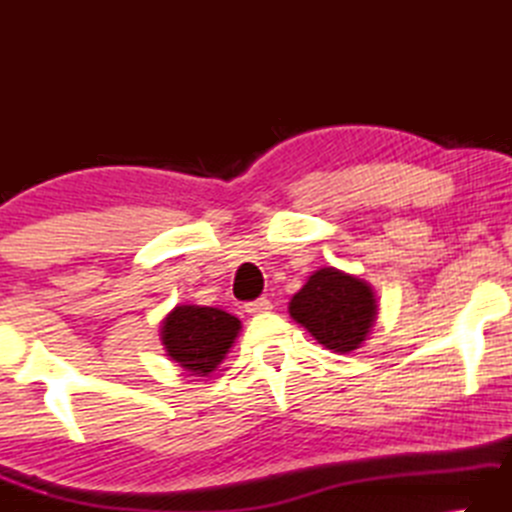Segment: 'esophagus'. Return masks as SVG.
I'll return each instance as SVG.
<instances>
[{"instance_id": "1", "label": "esophagus", "mask_w": 512, "mask_h": 512, "mask_svg": "<svg viewBox=\"0 0 512 512\" xmlns=\"http://www.w3.org/2000/svg\"><path fill=\"white\" fill-rule=\"evenodd\" d=\"M268 311H273V304H271V300H266V297H259V300L246 304V313H250V315H262Z\"/></svg>"}]
</instances>
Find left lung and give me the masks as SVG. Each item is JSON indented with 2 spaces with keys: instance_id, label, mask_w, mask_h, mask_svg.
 Returning <instances> with one entry per match:
<instances>
[{
  "instance_id": "1",
  "label": "left lung",
  "mask_w": 512,
  "mask_h": 512,
  "mask_svg": "<svg viewBox=\"0 0 512 512\" xmlns=\"http://www.w3.org/2000/svg\"><path fill=\"white\" fill-rule=\"evenodd\" d=\"M288 313L322 347L349 353L367 340L376 322L378 304L365 280L324 266L293 295Z\"/></svg>"
}]
</instances>
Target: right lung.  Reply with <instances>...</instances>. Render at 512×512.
I'll list each match as a JSON object with an SVG mask.
<instances>
[{
	"label": "right lung",
	"instance_id": "right-lung-1",
	"mask_svg": "<svg viewBox=\"0 0 512 512\" xmlns=\"http://www.w3.org/2000/svg\"><path fill=\"white\" fill-rule=\"evenodd\" d=\"M239 329L241 322L226 311L181 304L163 320L161 340L167 356L190 371V376H208L226 358Z\"/></svg>",
	"mask_w": 512,
	"mask_h": 512
}]
</instances>
